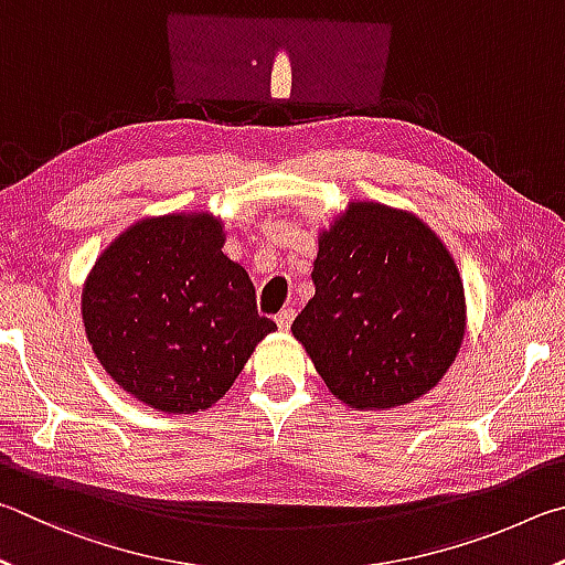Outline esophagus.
I'll list each match as a JSON object with an SVG mask.
<instances>
[{"label":"esophagus","mask_w":565,"mask_h":565,"mask_svg":"<svg viewBox=\"0 0 565 565\" xmlns=\"http://www.w3.org/2000/svg\"><path fill=\"white\" fill-rule=\"evenodd\" d=\"M292 320H295V310H292V308H288V310H280V312L275 315V322H277V328H280L282 332H285V330H290Z\"/></svg>","instance_id":"esophagus-1"}]
</instances>
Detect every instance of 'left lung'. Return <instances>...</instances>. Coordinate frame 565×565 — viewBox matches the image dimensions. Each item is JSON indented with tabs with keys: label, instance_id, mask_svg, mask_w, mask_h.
I'll return each instance as SVG.
<instances>
[{
	"label": "left lung",
	"instance_id": "8db88e82",
	"mask_svg": "<svg viewBox=\"0 0 565 565\" xmlns=\"http://www.w3.org/2000/svg\"><path fill=\"white\" fill-rule=\"evenodd\" d=\"M315 298L292 334L352 409H392L437 387L467 330L463 282L437 233L382 203H350L320 233Z\"/></svg>",
	"mask_w": 565,
	"mask_h": 565
}]
</instances>
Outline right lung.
<instances>
[{"mask_svg": "<svg viewBox=\"0 0 565 565\" xmlns=\"http://www.w3.org/2000/svg\"><path fill=\"white\" fill-rule=\"evenodd\" d=\"M223 243V223L207 213L143 217L98 255L84 282L82 318L98 362L158 412L213 407L277 330L257 315L250 277Z\"/></svg>", "mask_w": 565, "mask_h": 565, "instance_id": "1", "label": "right lung"}]
</instances>
